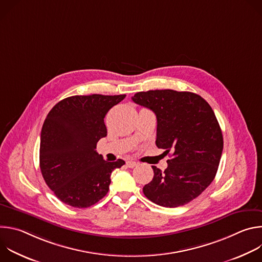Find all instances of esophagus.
<instances>
[{
	"mask_svg": "<svg viewBox=\"0 0 262 262\" xmlns=\"http://www.w3.org/2000/svg\"><path fill=\"white\" fill-rule=\"evenodd\" d=\"M138 164H137V162H135V161H132V160H129V161H126V166L128 167V168H134V167H136Z\"/></svg>",
	"mask_w": 262,
	"mask_h": 262,
	"instance_id": "obj_1",
	"label": "esophagus"
}]
</instances>
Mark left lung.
<instances>
[{
	"mask_svg": "<svg viewBox=\"0 0 262 262\" xmlns=\"http://www.w3.org/2000/svg\"><path fill=\"white\" fill-rule=\"evenodd\" d=\"M133 101L157 116V141L172 154L167 169L152 166L144 195L164 207H178L197 198L212 182L223 151V136L211 106L200 95L175 90L138 92Z\"/></svg>",
	"mask_w": 262,
	"mask_h": 262,
	"instance_id": "obj_1",
	"label": "left lung"
}]
</instances>
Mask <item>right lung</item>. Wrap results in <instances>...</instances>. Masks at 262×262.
<instances>
[{"label":"right lung","mask_w":262,"mask_h":262,"mask_svg":"<svg viewBox=\"0 0 262 262\" xmlns=\"http://www.w3.org/2000/svg\"><path fill=\"white\" fill-rule=\"evenodd\" d=\"M126 95H74L59 101L41 129L39 164L49 188L72 207L86 208L102 199L111 173L125 162H106L96 152L106 136L104 117Z\"/></svg>","instance_id":"1"}]
</instances>
